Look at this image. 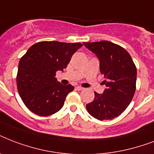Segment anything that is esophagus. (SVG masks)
<instances>
[{"instance_id":"34e87169","label":"esophagus","mask_w":154,"mask_h":154,"mask_svg":"<svg viewBox=\"0 0 154 154\" xmlns=\"http://www.w3.org/2000/svg\"><path fill=\"white\" fill-rule=\"evenodd\" d=\"M76 89H77V90H82V89H84V88H82V86H77L76 87Z\"/></svg>"}]
</instances>
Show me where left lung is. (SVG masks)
I'll use <instances>...</instances> for the list:
<instances>
[{"label":"left lung","instance_id":"obj_1","mask_svg":"<svg viewBox=\"0 0 154 154\" xmlns=\"http://www.w3.org/2000/svg\"><path fill=\"white\" fill-rule=\"evenodd\" d=\"M100 61V72L106 85L103 94L94 92V101L87 111L97 119L112 120L124 112L136 90L137 69L129 53L118 45L108 41L84 42Z\"/></svg>","mask_w":154,"mask_h":154}]
</instances>
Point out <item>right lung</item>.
Returning a JSON list of instances; mask_svg holds the SVG:
<instances>
[{"instance_id":"right-lung-1","label":"right lung","mask_w":154,"mask_h":154,"mask_svg":"<svg viewBox=\"0 0 154 154\" xmlns=\"http://www.w3.org/2000/svg\"><path fill=\"white\" fill-rule=\"evenodd\" d=\"M82 46L81 43L38 42L20 58L17 85L23 102L30 111L45 117L63 107L66 96L74 87L57 82L56 72L63 71Z\"/></svg>"}]
</instances>
